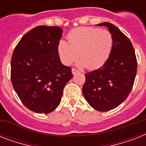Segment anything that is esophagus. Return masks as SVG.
<instances>
[{
    "mask_svg": "<svg viewBox=\"0 0 146 146\" xmlns=\"http://www.w3.org/2000/svg\"><path fill=\"white\" fill-rule=\"evenodd\" d=\"M79 73V70H76V69L75 68L72 69V73H73V75H75V74H76V73Z\"/></svg>",
    "mask_w": 146,
    "mask_h": 146,
    "instance_id": "esophagus-1",
    "label": "esophagus"
}]
</instances>
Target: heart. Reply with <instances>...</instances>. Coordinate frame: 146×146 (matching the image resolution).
Returning <instances> with one entry per match:
<instances>
[{
    "mask_svg": "<svg viewBox=\"0 0 146 146\" xmlns=\"http://www.w3.org/2000/svg\"><path fill=\"white\" fill-rule=\"evenodd\" d=\"M68 42L60 40L57 50L62 62L70 65L80 57L79 66L89 70L100 68L111 55L113 37L105 29L94 27L74 29L67 35Z\"/></svg>",
    "mask_w": 146,
    "mask_h": 146,
    "instance_id": "b5f03b06",
    "label": "heart"
}]
</instances>
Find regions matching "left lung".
Here are the masks:
<instances>
[{
  "label": "left lung",
  "mask_w": 146,
  "mask_h": 146,
  "mask_svg": "<svg viewBox=\"0 0 146 146\" xmlns=\"http://www.w3.org/2000/svg\"><path fill=\"white\" fill-rule=\"evenodd\" d=\"M113 37V48L105 64L86 73L82 94L87 102L98 111H108L127 99L133 86L137 61L129 39L113 24L102 23Z\"/></svg>",
  "instance_id": "left-lung-1"
}]
</instances>
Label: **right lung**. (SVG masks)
Here are the masks:
<instances>
[{
	"instance_id": "right-lung-1",
	"label": "right lung",
	"mask_w": 146,
	"mask_h": 146,
	"mask_svg": "<svg viewBox=\"0 0 146 146\" xmlns=\"http://www.w3.org/2000/svg\"><path fill=\"white\" fill-rule=\"evenodd\" d=\"M63 29L36 26L23 36L11 58V82L19 99L35 113H49L59 105L73 77L60 60L57 45Z\"/></svg>"
}]
</instances>
